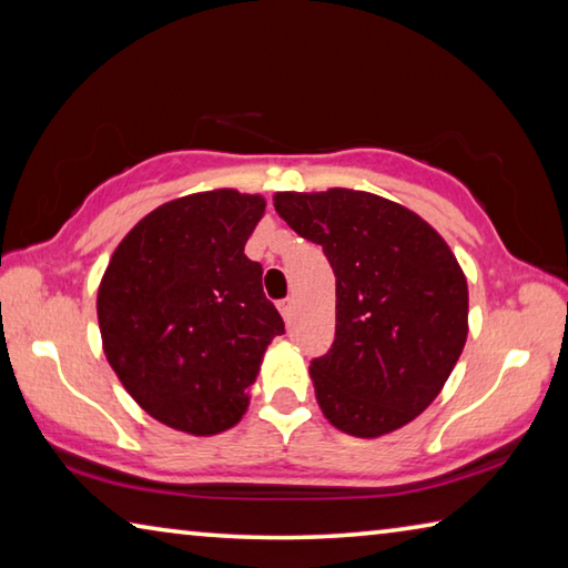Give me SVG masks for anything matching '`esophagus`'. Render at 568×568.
<instances>
[{"mask_svg": "<svg viewBox=\"0 0 568 568\" xmlns=\"http://www.w3.org/2000/svg\"><path fill=\"white\" fill-rule=\"evenodd\" d=\"M277 311H281L285 323H291V321H293V311H295V301H293V297H285V301L277 303Z\"/></svg>", "mask_w": 568, "mask_h": 568, "instance_id": "1", "label": "esophagus"}]
</instances>
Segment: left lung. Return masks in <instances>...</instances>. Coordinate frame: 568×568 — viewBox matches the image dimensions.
Listing matches in <instances>:
<instances>
[{
    "label": "left lung",
    "instance_id": "8db88e82",
    "mask_svg": "<svg viewBox=\"0 0 568 568\" xmlns=\"http://www.w3.org/2000/svg\"><path fill=\"white\" fill-rule=\"evenodd\" d=\"M275 213L323 245L335 341L311 363L315 398L355 438L393 434L444 390L468 338V283L426 220L373 192H275Z\"/></svg>",
    "mask_w": 568,
    "mask_h": 568
}]
</instances>
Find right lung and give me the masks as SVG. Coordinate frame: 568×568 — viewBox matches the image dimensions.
Wrapping results in <instances>:
<instances>
[{"mask_svg": "<svg viewBox=\"0 0 568 568\" xmlns=\"http://www.w3.org/2000/svg\"><path fill=\"white\" fill-rule=\"evenodd\" d=\"M265 197L230 187L170 200L114 247L98 291L102 351L152 418L190 436L233 428L285 325L245 243Z\"/></svg>", "mask_w": 568, "mask_h": 568, "instance_id": "right-lung-1", "label": "right lung"}]
</instances>
